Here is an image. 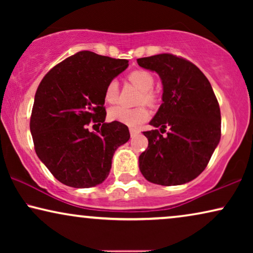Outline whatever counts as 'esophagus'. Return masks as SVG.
I'll list each match as a JSON object with an SVG mask.
<instances>
[{
  "label": "esophagus",
  "mask_w": 253,
  "mask_h": 253,
  "mask_svg": "<svg viewBox=\"0 0 253 253\" xmlns=\"http://www.w3.org/2000/svg\"><path fill=\"white\" fill-rule=\"evenodd\" d=\"M138 133H139V131H138L137 129H133V127H131V129H130V134H131V137L137 136Z\"/></svg>",
  "instance_id": "1"
}]
</instances>
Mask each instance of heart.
Masks as SVG:
<instances>
[{
  "mask_svg": "<svg viewBox=\"0 0 253 253\" xmlns=\"http://www.w3.org/2000/svg\"><path fill=\"white\" fill-rule=\"evenodd\" d=\"M129 81L143 91L140 101L153 103L155 100L154 93L152 92L154 85V77L151 72L145 70H134L129 75ZM119 98V85L116 81L108 83L105 89V101L115 103ZM150 117V113L145 107L130 109L123 106H114L108 110V119L114 122H120L130 126H137L144 123Z\"/></svg>",
  "mask_w": 253,
  "mask_h": 253,
  "instance_id": "b5f03b06",
  "label": "heart"
}]
</instances>
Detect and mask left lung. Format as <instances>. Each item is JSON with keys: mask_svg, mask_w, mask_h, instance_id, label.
Segmentation results:
<instances>
[{"mask_svg": "<svg viewBox=\"0 0 253 253\" xmlns=\"http://www.w3.org/2000/svg\"><path fill=\"white\" fill-rule=\"evenodd\" d=\"M155 71L162 83V103L145 131L147 150L139 155V169L154 184H185L202 174L221 138L220 107L205 75L191 62L171 54L137 60Z\"/></svg>", "mask_w": 253, "mask_h": 253, "instance_id": "obj_1", "label": "left lung"}]
</instances>
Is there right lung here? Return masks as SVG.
I'll return each instance as SVG.
<instances>
[{
	"mask_svg": "<svg viewBox=\"0 0 253 253\" xmlns=\"http://www.w3.org/2000/svg\"><path fill=\"white\" fill-rule=\"evenodd\" d=\"M129 61L84 50L65 58L41 81L30 130L38 158L61 183L92 188L108 177L112 159L130 139L120 122L106 123L105 89ZM103 124L98 134L87 126Z\"/></svg>",
	"mask_w": 253,
	"mask_h": 253,
	"instance_id": "add662e5",
	"label": "right lung"
}]
</instances>
